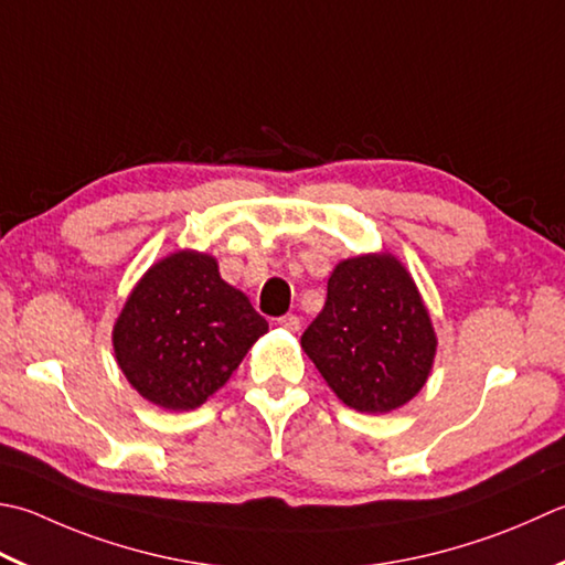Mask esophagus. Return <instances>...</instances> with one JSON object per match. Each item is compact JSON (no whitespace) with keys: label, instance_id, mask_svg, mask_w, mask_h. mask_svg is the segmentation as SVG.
Returning <instances> with one entry per match:
<instances>
[{"label":"esophagus","instance_id":"obj_1","mask_svg":"<svg viewBox=\"0 0 565 565\" xmlns=\"http://www.w3.org/2000/svg\"><path fill=\"white\" fill-rule=\"evenodd\" d=\"M276 323H279V326H281V328H286V330H289V333H296V330L301 328V318L294 316V313H286V316H281L279 320H276Z\"/></svg>","mask_w":565,"mask_h":565}]
</instances>
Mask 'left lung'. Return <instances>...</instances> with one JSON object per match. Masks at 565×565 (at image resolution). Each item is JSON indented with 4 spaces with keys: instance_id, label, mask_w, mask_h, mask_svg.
<instances>
[{
    "instance_id": "8db88e82",
    "label": "left lung",
    "mask_w": 565,
    "mask_h": 565,
    "mask_svg": "<svg viewBox=\"0 0 565 565\" xmlns=\"http://www.w3.org/2000/svg\"><path fill=\"white\" fill-rule=\"evenodd\" d=\"M436 333L412 274L390 252L342 259L301 348L342 404L386 414L412 402L436 358Z\"/></svg>"
}]
</instances>
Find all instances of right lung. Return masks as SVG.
<instances>
[{
  "mask_svg": "<svg viewBox=\"0 0 565 565\" xmlns=\"http://www.w3.org/2000/svg\"><path fill=\"white\" fill-rule=\"evenodd\" d=\"M267 330L249 298L223 281L215 257L181 249L131 289L113 345L119 370L143 399L191 412L232 377Z\"/></svg>",
  "mask_w": 565,
  "mask_h": 565,
  "instance_id": "obj_1",
  "label": "right lung"
}]
</instances>
